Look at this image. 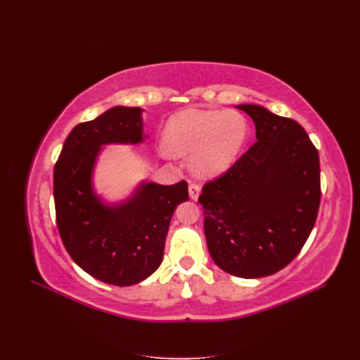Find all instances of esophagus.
<instances>
[{
	"instance_id": "34e87169",
	"label": "esophagus",
	"mask_w": 360,
	"mask_h": 360,
	"mask_svg": "<svg viewBox=\"0 0 360 360\" xmlns=\"http://www.w3.org/2000/svg\"><path fill=\"white\" fill-rule=\"evenodd\" d=\"M200 193H201V188L198 186V184L197 183H191L189 184V197H191V200L197 201L198 197H200Z\"/></svg>"
}]
</instances>
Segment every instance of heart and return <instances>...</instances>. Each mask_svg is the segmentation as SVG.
<instances>
[{
  "label": "heart",
  "mask_w": 360,
  "mask_h": 360,
  "mask_svg": "<svg viewBox=\"0 0 360 360\" xmlns=\"http://www.w3.org/2000/svg\"><path fill=\"white\" fill-rule=\"evenodd\" d=\"M248 134L246 118L237 111L184 110L168 120L163 144L172 156H191L195 176L212 179L237 162Z\"/></svg>",
  "instance_id": "b5f03b06"
}]
</instances>
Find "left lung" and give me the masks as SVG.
Listing matches in <instances>:
<instances>
[{"instance_id":"obj_1","label":"left lung","mask_w":360,"mask_h":360,"mask_svg":"<svg viewBox=\"0 0 360 360\" xmlns=\"http://www.w3.org/2000/svg\"><path fill=\"white\" fill-rule=\"evenodd\" d=\"M257 143L204 184V233L214 264L238 278L274 275L294 259L320 207V159L304 129L259 105H238Z\"/></svg>"}]
</instances>
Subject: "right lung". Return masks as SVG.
I'll return each instance as SVG.
<instances>
[{
	"mask_svg": "<svg viewBox=\"0 0 360 360\" xmlns=\"http://www.w3.org/2000/svg\"><path fill=\"white\" fill-rule=\"evenodd\" d=\"M141 108L114 106L75 126L53 168V201L64 248L84 271L105 284L129 287L162 263L174 210L189 200L188 183L141 181L123 201L106 202L94 189L105 146L143 144Z\"/></svg>",
	"mask_w": 360,
	"mask_h": 360,
	"instance_id": "right-lung-1",
	"label": "right lung"
}]
</instances>
